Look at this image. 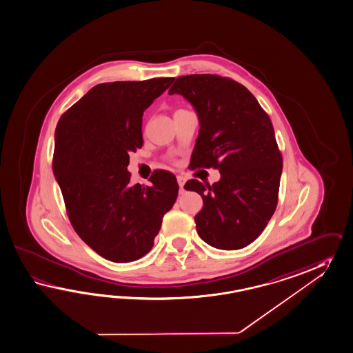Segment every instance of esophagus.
Returning <instances> with one entry per match:
<instances>
[{"instance_id": "obj_1", "label": "esophagus", "mask_w": 353, "mask_h": 353, "mask_svg": "<svg viewBox=\"0 0 353 353\" xmlns=\"http://www.w3.org/2000/svg\"><path fill=\"white\" fill-rule=\"evenodd\" d=\"M176 181H178V184H179V187H181V190H183V187H184V184H185V181L187 179L183 176V175H178L176 176Z\"/></svg>"}]
</instances>
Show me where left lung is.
<instances>
[{
    "label": "left lung",
    "mask_w": 353,
    "mask_h": 353,
    "mask_svg": "<svg viewBox=\"0 0 353 353\" xmlns=\"http://www.w3.org/2000/svg\"><path fill=\"white\" fill-rule=\"evenodd\" d=\"M190 101L199 119L192 170L214 168L220 181L184 188L203 199L194 216L199 235L219 250H239L261 234L278 205L283 157L272 120L244 85L214 74L176 78L169 94Z\"/></svg>",
    "instance_id": "left-lung-1"
}]
</instances>
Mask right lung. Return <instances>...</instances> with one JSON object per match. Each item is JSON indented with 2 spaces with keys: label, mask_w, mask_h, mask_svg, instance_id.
<instances>
[{
  "label": "right lung",
  "mask_w": 353,
  "mask_h": 353,
  "mask_svg": "<svg viewBox=\"0 0 353 353\" xmlns=\"http://www.w3.org/2000/svg\"><path fill=\"white\" fill-rule=\"evenodd\" d=\"M174 78L101 83L59 120L52 160L74 230L118 263L150 252L178 197L175 175L154 170L151 185H132L129 152L143 145L142 117Z\"/></svg>",
  "instance_id": "right-lung-1"
}]
</instances>
